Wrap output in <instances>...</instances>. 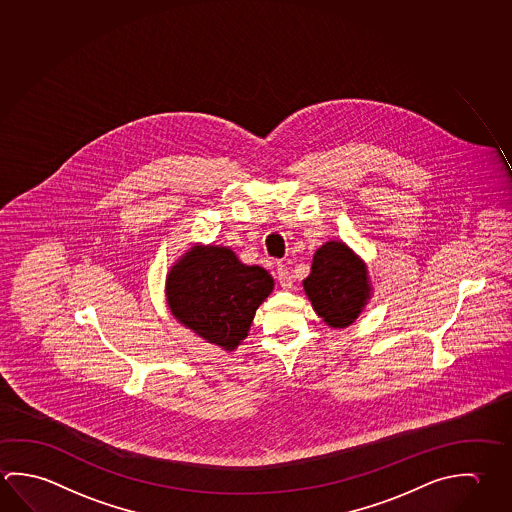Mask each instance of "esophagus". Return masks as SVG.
<instances>
[{
	"label": "esophagus",
	"mask_w": 512,
	"mask_h": 512,
	"mask_svg": "<svg viewBox=\"0 0 512 512\" xmlns=\"http://www.w3.org/2000/svg\"><path fill=\"white\" fill-rule=\"evenodd\" d=\"M277 278L282 289H291L293 287V275H291V271H289L286 264H278Z\"/></svg>",
	"instance_id": "1"
}]
</instances>
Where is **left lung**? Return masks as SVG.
I'll list each match as a JSON object with an SVG mask.
<instances>
[{
  "mask_svg": "<svg viewBox=\"0 0 512 512\" xmlns=\"http://www.w3.org/2000/svg\"><path fill=\"white\" fill-rule=\"evenodd\" d=\"M304 289L316 314L334 329L356 322L372 293L365 262L338 241L316 250Z\"/></svg>",
  "mask_w": 512,
  "mask_h": 512,
  "instance_id": "8db88e82",
  "label": "left lung"
}]
</instances>
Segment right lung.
I'll return each mask as SVG.
<instances>
[{
	"mask_svg": "<svg viewBox=\"0 0 512 512\" xmlns=\"http://www.w3.org/2000/svg\"><path fill=\"white\" fill-rule=\"evenodd\" d=\"M273 278L246 266L226 246H192L167 275V304L178 322L208 343L235 350L255 311L273 291Z\"/></svg>",
	"mask_w": 512,
	"mask_h": 512,
	"instance_id": "1",
	"label": "right lung"
}]
</instances>
